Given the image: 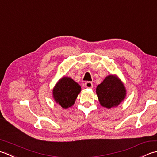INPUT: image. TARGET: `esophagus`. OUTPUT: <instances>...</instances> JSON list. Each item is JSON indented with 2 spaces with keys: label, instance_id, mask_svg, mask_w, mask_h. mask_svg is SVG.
I'll list each match as a JSON object with an SVG mask.
<instances>
[{
  "label": "esophagus",
  "instance_id": "34e87169",
  "mask_svg": "<svg viewBox=\"0 0 157 157\" xmlns=\"http://www.w3.org/2000/svg\"><path fill=\"white\" fill-rule=\"evenodd\" d=\"M85 87H87V88H92L93 87V83L90 81H87V82H85Z\"/></svg>",
  "mask_w": 157,
  "mask_h": 157
}]
</instances>
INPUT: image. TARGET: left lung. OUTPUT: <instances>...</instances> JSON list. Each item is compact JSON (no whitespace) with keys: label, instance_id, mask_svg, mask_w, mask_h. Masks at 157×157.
I'll list each match as a JSON object with an SVG mask.
<instances>
[{"label":"left lung","instance_id":"left-lung-1","mask_svg":"<svg viewBox=\"0 0 157 157\" xmlns=\"http://www.w3.org/2000/svg\"><path fill=\"white\" fill-rule=\"evenodd\" d=\"M96 93L102 106L110 108L117 106L124 100L126 91L119 78L110 75L98 86Z\"/></svg>","mask_w":157,"mask_h":157}]
</instances>
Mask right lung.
<instances>
[{
  "mask_svg": "<svg viewBox=\"0 0 157 157\" xmlns=\"http://www.w3.org/2000/svg\"><path fill=\"white\" fill-rule=\"evenodd\" d=\"M81 90V86L71 78L63 77L53 90L56 101L63 108L72 106Z\"/></svg>",
  "mask_w": 157,
  "mask_h": 157,
  "instance_id": "1",
  "label": "right lung"
}]
</instances>
